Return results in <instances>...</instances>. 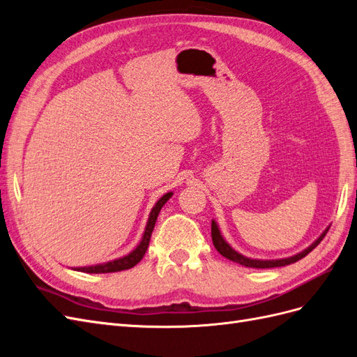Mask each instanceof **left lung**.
<instances>
[{
	"label": "left lung",
	"mask_w": 357,
	"mask_h": 357,
	"mask_svg": "<svg viewBox=\"0 0 357 357\" xmlns=\"http://www.w3.org/2000/svg\"><path fill=\"white\" fill-rule=\"evenodd\" d=\"M328 231H329V226L320 234V236L314 243H311L307 248H304V250L294 255V256H290V257H283V259H252V257H247V256L238 253L236 250H234V248L229 245V243L223 238L218 222L211 220V238H213V244L215 247V250H218L226 259H229V261L236 262V264H240V265L247 266V268H275V266H286V265L294 264V262L299 261V259L305 257L312 250V248H314L323 238H325V235H326Z\"/></svg>",
	"instance_id": "obj_1"
}]
</instances>
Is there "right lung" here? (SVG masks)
Returning a JSON list of instances; mask_svg holds the SVG:
<instances>
[{
  "label": "right lung",
  "mask_w": 357,
  "mask_h": 357,
  "mask_svg": "<svg viewBox=\"0 0 357 357\" xmlns=\"http://www.w3.org/2000/svg\"><path fill=\"white\" fill-rule=\"evenodd\" d=\"M172 197V192H167L164 197H160L158 199V202L153 205L152 211L149 214V219L146 223V229L143 232L142 236V241L137 244V247L131 253H128L122 257H117L113 259V261L109 262H104V264H96V265H89V266H75L73 268L74 271H80V273H88V274H105V273H117V271H123V269H129L135 266L139 261H142L143 256L147 252V247L150 243V236H152L153 228H155V223L156 219L159 215L160 208L164 207L165 202Z\"/></svg>",
  "instance_id": "add662e5"
}]
</instances>
